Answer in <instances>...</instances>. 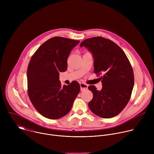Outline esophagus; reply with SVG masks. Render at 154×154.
Instances as JSON below:
<instances>
[{
  "label": "esophagus",
  "instance_id": "esophagus-1",
  "mask_svg": "<svg viewBox=\"0 0 154 154\" xmlns=\"http://www.w3.org/2000/svg\"><path fill=\"white\" fill-rule=\"evenodd\" d=\"M80 90L83 91L85 90H87L88 87V85L87 84L83 83H80Z\"/></svg>",
  "mask_w": 154,
  "mask_h": 154
}]
</instances>
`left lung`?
Here are the masks:
<instances>
[{
  "label": "left lung",
  "mask_w": 154,
  "mask_h": 154,
  "mask_svg": "<svg viewBox=\"0 0 154 154\" xmlns=\"http://www.w3.org/2000/svg\"><path fill=\"white\" fill-rule=\"evenodd\" d=\"M80 46L91 52L94 72L102 75V90H97L94 85L88 86L93 94L90 109L102 118L117 116L130 100L134 85V71L127 57L116 43L101 36L86 39Z\"/></svg>",
  "instance_id": "obj_1"
}]
</instances>
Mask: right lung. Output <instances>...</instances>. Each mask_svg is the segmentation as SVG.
Segmentation results:
<instances>
[{"label":"right lung","instance_id":"right-lung-1","mask_svg":"<svg viewBox=\"0 0 154 154\" xmlns=\"http://www.w3.org/2000/svg\"><path fill=\"white\" fill-rule=\"evenodd\" d=\"M80 41L55 36L50 38L32 55L27 68V93L42 116L57 119L66 115L80 91L77 81L61 85L60 72L66 71L71 51Z\"/></svg>","mask_w":154,"mask_h":154}]
</instances>
